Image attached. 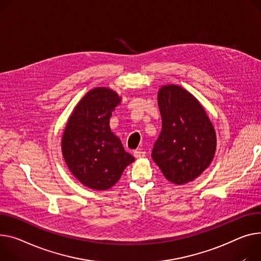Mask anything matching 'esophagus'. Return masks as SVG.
Segmentation results:
<instances>
[{"label": "esophagus", "instance_id": "esophagus-1", "mask_svg": "<svg viewBox=\"0 0 261 261\" xmlns=\"http://www.w3.org/2000/svg\"><path fill=\"white\" fill-rule=\"evenodd\" d=\"M133 155H134L135 159H143L146 156V152L142 151V150H135L133 152Z\"/></svg>", "mask_w": 261, "mask_h": 261}]
</instances>
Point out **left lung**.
Instances as JSON below:
<instances>
[{
    "label": "left lung",
    "mask_w": 261,
    "mask_h": 261,
    "mask_svg": "<svg viewBox=\"0 0 261 261\" xmlns=\"http://www.w3.org/2000/svg\"><path fill=\"white\" fill-rule=\"evenodd\" d=\"M163 129L152 159L175 185L194 180L211 164L216 135L198 100L179 86H164L158 95Z\"/></svg>",
    "instance_id": "8db88e82"
}]
</instances>
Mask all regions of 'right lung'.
<instances>
[{"label":"right lung","instance_id":"obj_1","mask_svg":"<svg viewBox=\"0 0 261 261\" xmlns=\"http://www.w3.org/2000/svg\"><path fill=\"white\" fill-rule=\"evenodd\" d=\"M120 101L111 89L95 88L77 103L62 138L65 162L86 187L107 190L114 186L134 158L110 130L109 120Z\"/></svg>","mask_w":261,"mask_h":261}]
</instances>
